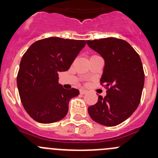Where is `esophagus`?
Instances as JSON below:
<instances>
[{
	"label": "esophagus",
	"mask_w": 158,
	"mask_h": 158,
	"mask_svg": "<svg viewBox=\"0 0 158 158\" xmlns=\"http://www.w3.org/2000/svg\"><path fill=\"white\" fill-rule=\"evenodd\" d=\"M87 92H88V91L85 90V89H81L80 90V94H82V95H85Z\"/></svg>",
	"instance_id": "34e87169"
}]
</instances>
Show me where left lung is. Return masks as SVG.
Here are the masks:
<instances>
[{
    "mask_svg": "<svg viewBox=\"0 0 158 158\" xmlns=\"http://www.w3.org/2000/svg\"><path fill=\"white\" fill-rule=\"evenodd\" d=\"M91 49L105 60L101 85L107 95L88 108L93 121L112 127L128 119L141 101L144 73L138 52L127 41L114 37L87 40Z\"/></svg>",
    "mask_w": 158,
    "mask_h": 158,
    "instance_id": "obj_1",
    "label": "left lung"
}]
</instances>
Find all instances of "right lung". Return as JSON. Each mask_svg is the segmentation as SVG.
<instances>
[{
	"instance_id": "1",
	"label": "right lung",
	"mask_w": 158,
	"mask_h": 158,
	"mask_svg": "<svg viewBox=\"0 0 158 158\" xmlns=\"http://www.w3.org/2000/svg\"><path fill=\"white\" fill-rule=\"evenodd\" d=\"M86 40L49 37L33 43L23 54L17 77L23 108L36 122L43 124L63 119L69 100L78 89H66L58 82V73L67 71Z\"/></svg>"
}]
</instances>
